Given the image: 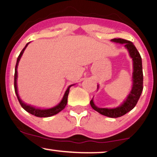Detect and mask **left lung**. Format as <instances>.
<instances>
[{"label": "left lung", "mask_w": 157, "mask_h": 157, "mask_svg": "<svg viewBox=\"0 0 157 157\" xmlns=\"http://www.w3.org/2000/svg\"><path fill=\"white\" fill-rule=\"evenodd\" d=\"M112 42L118 44H125V47L129 52L130 57L133 60V86L132 89L126 100L119 107L114 109H102L98 108L94 105L93 99L90 101L92 109L104 116L111 118H117L123 116L135 107L140 99L143 89V73H142V58L140 53L131 41L122 38H114L111 40ZM99 86H97V89Z\"/></svg>", "instance_id": "obj_1"}]
</instances>
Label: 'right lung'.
<instances>
[{"instance_id": "right-lung-1", "label": "right lung", "mask_w": 157, "mask_h": 157, "mask_svg": "<svg viewBox=\"0 0 157 157\" xmlns=\"http://www.w3.org/2000/svg\"><path fill=\"white\" fill-rule=\"evenodd\" d=\"M29 44V43H28V44L25 46V47L23 48V50L21 51V53H20L18 57H17V63H16L15 69V80H14V87H15V91L16 95H17V100H18L20 104H21V105L22 106L23 109L24 110H26L27 112L30 113L32 115H35V116H36V117H51V116H53V115L57 114V113H58L60 111H62L63 109H65V107H66V104H67V102H68V93H69L70 87H71V86H72L73 85H71V86H68V89L66 91V92H65L64 96H63V97L62 100H61V102H60V103H59L57 105L55 106V107L52 108V109H36L35 107H33V106L29 105H27V104L25 103V102H23L22 100H21V98H20V97L18 95V93H17V66H18L19 61H20V60H21V57H22L23 52H24V50L26 49V48L27 47V46H28Z\"/></svg>"}]
</instances>
